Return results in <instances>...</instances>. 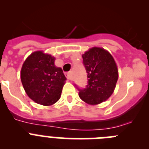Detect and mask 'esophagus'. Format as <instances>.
<instances>
[{
    "label": "esophagus",
    "mask_w": 149,
    "mask_h": 149,
    "mask_svg": "<svg viewBox=\"0 0 149 149\" xmlns=\"http://www.w3.org/2000/svg\"><path fill=\"white\" fill-rule=\"evenodd\" d=\"M66 77L67 79H68V80H72V72H67L66 74Z\"/></svg>",
    "instance_id": "34e87169"
}]
</instances>
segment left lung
<instances>
[{
	"label": "left lung",
	"mask_w": 149,
	"mask_h": 149,
	"mask_svg": "<svg viewBox=\"0 0 149 149\" xmlns=\"http://www.w3.org/2000/svg\"><path fill=\"white\" fill-rule=\"evenodd\" d=\"M83 64L87 73V85L77 87L79 97L89 104H98L113 94L118 80V69L108 51L93 48L82 55Z\"/></svg>",
	"instance_id": "left-lung-1"
}]
</instances>
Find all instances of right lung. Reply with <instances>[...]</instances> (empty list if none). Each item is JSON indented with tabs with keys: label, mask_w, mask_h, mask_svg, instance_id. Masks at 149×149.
Instances as JSON below:
<instances>
[{
	"label": "right lung",
	"mask_w": 149,
	"mask_h": 149,
	"mask_svg": "<svg viewBox=\"0 0 149 149\" xmlns=\"http://www.w3.org/2000/svg\"><path fill=\"white\" fill-rule=\"evenodd\" d=\"M55 58L42 51H36L22 65L21 80L27 95L45 106L52 105L60 98L66 80L63 69L54 65Z\"/></svg>",
	"instance_id": "obj_1"
}]
</instances>
